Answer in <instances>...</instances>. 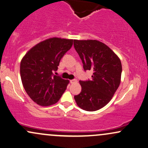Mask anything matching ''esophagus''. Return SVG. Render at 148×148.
I'll return each mask as SVG.
<instances>
[{
	"label": "esophagus",
	"instance_id": "esophagus-1",
	"mask_svg": "<svg viewBox=\"0 0 148 148\" xmlns=\"http://www.w3.org/2000/svg\"><path fill=\"white\" fill-rule=\"evenodd\" d=\"M70 82L71 83V84H75V83L77 82V79H71V80H70Z\"/></svg>",
	"mask_w": 148,
	"mask_h": 148
}]
</instances>
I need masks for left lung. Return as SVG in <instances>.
Listing matches in <instances>:
<instances>
[{
  "instance_id": "left-lung-1",
  "label": "left lung",
  "mask_w": 148,
  "mask_h": 148,
  "mask_svg": "<svg viewBox=\"0 0 148 148\" xmlns=\"http://www.w3.org/2000/svg\"><path fill=\"white\" fill-rule=\"evenodd\" d=\"M84 71H93L91 80L79 81L82 91L74 98L78 107L88 112L102 108L112 100L121 83L122 64L119 57L97 40H74Z\"/></svg>"
}]
</instances>
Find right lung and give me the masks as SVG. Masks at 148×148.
<instances>
[{
  "mask_svg": "<svg viewBox=\"0 0 148 148\" xmlns=\"http://www.w3.org/2000/svg\"><path fill=\"white\" fill-rule=\"evenodd\" d=\"M73 42V39L50 38L32 47L23 57L20 66L23 85L37 105L46 107L56 103L66 89L69 81L54 73Z\"/></svg>",
  "mask_w": 148,
  "mask_h": 148,
  "instance_id": "right-lung-1",
  "label": "right lung"
}]
</instances>
